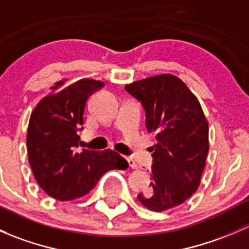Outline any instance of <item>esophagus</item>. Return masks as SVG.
Wrapping results in <instances>:
<instances>
[{
	"mask_svg": "<svg viewBox=\"0 0 249 249\" xmlns=\"http://www.w3.org/2000/svg\"><path fill=\"white\" fill-rule=\"evenodd\" d=\"M126 160H127V162H129V166L131 167V169H137V164H136V161H135L134 159H132V158H126Z\"/></svg>",
	"mask_w": 249,
	"mask_h": 249,
	"instance_id": "esophagus-1",
	"label": "esophagus"
}]
</instances>
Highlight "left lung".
I'll return each mask as SVG.
<instances>
[{"label": "left lung", "instance_id": "8db88e82", "mask_svg": "<svg viewBox=\"0 0 249 249\" xmlns=\"http://www.w3.org/2000/svg\"><path fill=\"white\" fill-rule=\"evenodd\" d=\"M142 102L145 125L157 135L152 147L150 189L137 195L145 208L164 212L179 206L199 188L210 142L199 100L178 77L158 74L125 85Z\"/></svg>", "mask_w": 249, "mask_h": 249}]
</instances>
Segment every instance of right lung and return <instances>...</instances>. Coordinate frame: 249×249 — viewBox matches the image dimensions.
<instances>
[{"label": "right lung", "mask_w": 249, "mask_h": 249, "mask_svg": "<svg viewBox=\"0 0 249 249\" xmlns=\"http://www.w3.org/2000/svg\"><path fill=\"white\" fill-rule=\"evenodd\" d=\"M55 83L52 92L32 110L27 127L29 162L39 187L49 196L71 201L87 195L102 175L110 170H126L129 164L117 152L83 149L78 130L84 124L88 97L105 85L101 80L82 78L65 85Z\"/></svg>", "instance_id": "add662e5"}]
</instances>
